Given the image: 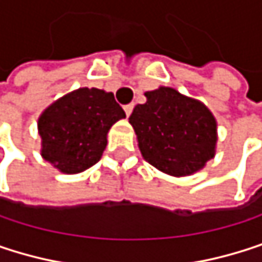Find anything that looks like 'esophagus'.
I'll return each instance as SVG.
<instances>
[{
	"label": "esophagus",
	"instance_id": "esophagus-1",
	"mask_svg": "<svg viewBox=\"0 0 262 262\" xmlns=\"http://www.w3.org/2000/svg\"><path fill=\"white\" fill-rule=\"evenodd\" d=\"M132 110H134V104H127V105H124V112H125V115H127V116H130V113H132Z\"/></svg>",
	"mask_w": 262,
	"mask_h": 262
}]
</instances>
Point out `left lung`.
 Returning a JSON list of instances; mask_svg holds the SVG:
<instances>
[{
    "label": "left lung",
    "instance_id": "obj_1",
    "mask_svg": "<svg viewBox=\"0 0 262 262\" xmlns=\"http://www.w3.org/2000/svg\"><path fill=\"white\" fill-rule=\"evenodd\" d=\"M144 95L147 101L135 105L128 118L144 160L173 177L201 170L215 157L216 119L212 112L172 87Z\"/></svg>",
    "mask_w": 262,
    "mask_h": 262
}]
</instances>
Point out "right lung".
Returning <instances> with one entry per match:
<instances>
[{
	"mask_svg": "<svg viewBox=\"0 0 262 262\" xmlns=\"http://www.w3.org/2000/svg\"><path fill=\"white\" fill-rule=\"evenodd\" d=\"M125 118L112 92L81 87L50 104L38 119L41 155L62 173H79L96 164L110 127Z\"/></svg>",
	"mask_w": 262,
	"mask_h": 262,
	"instance_id": "obj_1",
	"label": "right lung"
}]
</instances>
